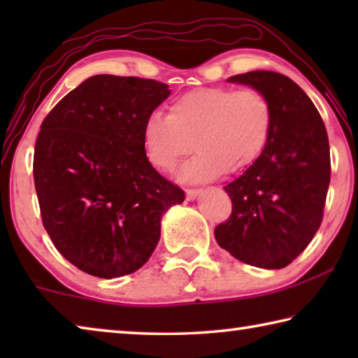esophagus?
Wrapping results in <instances>:
<instances>
[{
	"instance_id": "1",
	"label": "esophagus",
	"mask_w": 358,
	"mask_h": 358,
	"mask_svg": "<svg viewBox=\"0 0 358 358\" xmlns=\"http://www.w3.org/2000/svg\"><path fill=\"white\" fill-rule=\"evenodd\" d=\"M186 194H187V199H189V201H196V199L202 194V189H187Z\"/></svg>"
}]
</instances>
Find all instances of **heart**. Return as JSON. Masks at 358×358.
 <instances>
[{
	"instance_id": "1",
	"label": "heart",
	"mask_w": 358,
	"mask_h": 358,
	"mask_svg": "<svg viewBox=\"0 0 358 358\" xmlns=\"http://www.w3.org/2000/svg\"><path fill=\"white\" fill-rule=\"evenodd\" d=\"M273 110L254 88H199L175 99L169 115L145 118L142 142L148 161L172 172L192 150L197 155L180 169L185 183H207L224 172H238L259 159L268 142Z\"/></svg>"
}]
</instances>
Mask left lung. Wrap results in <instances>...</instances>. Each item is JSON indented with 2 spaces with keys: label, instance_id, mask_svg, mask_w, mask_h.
I'll list each match as a JSON object with an SVG mask.
<instances>
[{
  "label": "left lung",
  "instance_id": "8db88e82",
  "mask_svg": "<svg viewBox=\"0 0 358 358\" xmlns=\"http://www.w3.org/2000/svg\"><path fill=\"white\" fill-rule=\"evenodd\" d=\"M227 82L262 92L273 123L259 159L224 186L232 215L215 229V238L248 265L282 268L310 245L322 222L330 185L325 124L308 94L286 76L252 71Z\"/></svg>",
  "mask_w": 358,
  "mask_h": 358
}]
</instances>
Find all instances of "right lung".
<instances>
[{"instance_id": "obj_1", "label": "right lung", "mask_w": 358, "mask_h": 358, "mask_svg": "<svg viewBox=\"0 0 358 358\" xmlns=\"http://www.w3.org/2000/svg\"><path fill=\"white\" fill-rule=\"evenodd\" d=\"M171 94L138 77L87 78L42 121L33 175L41 216L72 265L106 278L134 273L161 237L162 215L185 192L145 155V118Z\"/></svg>"}]
</instances>
